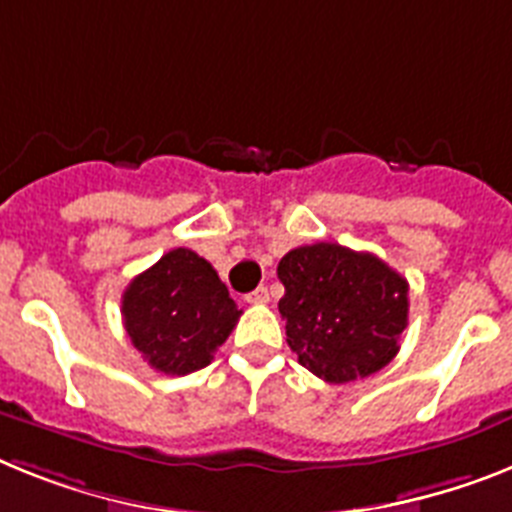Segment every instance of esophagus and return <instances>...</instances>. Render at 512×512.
Returning <instances> with one entry per match:
<instances>
[{
    "label": "esophagus",
    "instance_id": "34e87169",
    "mask_svg": "<svg viewBox=\"0 0 512 512\" xmlns=\"http://www.w3.org/2000/svg\"><path fill=\"white\" fill-rule=\"evenodd\" d=\"M247 302H249V304H265V302H270L268 289H265V286H260V289H255V291H252V294H247Z\"/></svg>",
    "mask_w": 512,
    "mask_h": 512
}]
</instances>
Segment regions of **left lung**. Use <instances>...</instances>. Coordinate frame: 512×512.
I'll return each instance as SVG.
<instances>
[{
  "instance_id": "8db88e82",
  "label": "left lung",
  "mask_w": 512,
  "mask_h": 512,
  "mask_svg": "<svg viewBox=\"0 0 512 512\" xmlns=\"http://www.w3.org/2000/svg\"><path fill=\"white\" fill-rule=\"evenodd\" d=\"M278 278L286 341L312 375L343 385L393 362L409 325V283L380 257L307 244L281 257Z\"/></svg>"
}]
</instances>
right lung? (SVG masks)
Masks as SVG:
<instances>
[{"instance_id":"1","label":"right lung","mask_w":512,"mask_h":512,"mask_svg":"<svg viewBox=\"0 0 512 512\" xmlns=\"http://www.w3.org/2000/svg\"><path fill=\"white\" fill-rule=\"evenodd\" d=\"M239 315L242 309H236L213 265L184 247L132 278L122 296L132 346L163 375L208 367Z\"/></svg>"}]
</instances>
